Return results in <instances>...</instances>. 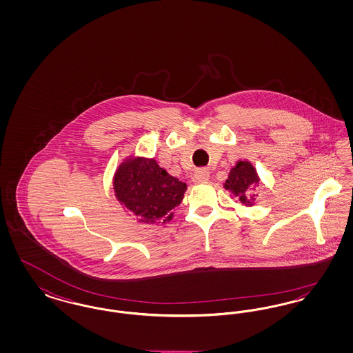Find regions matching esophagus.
<instances>
[{
	"label": "esophagus",
	"mask_w": 353,
	"mask_h": 353,
	"mask_svg": "<svg viewBox=\"0 0 353 353\" xmlns=\"http://www.w3.org/2000/svg\"><path fill=\"white\" fill-rule=\"evenodd\" d=\"M209 177H210L209 170H206V169H199V170L193 174V183H194V184L208 183V181H209Z\"/></svg>",
	"instance_id": "esophagus-1"
}]
</instances>
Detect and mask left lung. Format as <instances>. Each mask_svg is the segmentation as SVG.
Here are the masks:
<instances>
[{
    "mask_svg": "<svg viewBox=\"0 0 353 353\" xmlns=\"http://www.w3.org/2000/svg\"><path fill=\"white\" fill-rule=\"evenodd\" d=\"M259 176L250 161L239 160L229 172V177L225 181V189L229 190L236 201L243 206H252L255 194L252 190L259 185Z\"/></svg>",
    "mask_w": 353,
    "mask_h": 353,
    "instance_id": "obj_1",
    "label": "left lung"
}]
</instances>
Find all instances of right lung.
Segmentation results:
<instances>
[{"mask_svg":"<svg viewBox=\"0 0 353 353\" xmlns=\"http://www.w3.org/2000/svg\"><path fill=\"white\" fill-rule=\"evenodd\" d=\"M117 200L139 222L165 223L184 199L186 184L170 176L154 159L127 157L114 176Z\"/></svg>","mask_w":353,"mask_h":353,"instance_id":"1","label":"right lung"}]
</instances>
